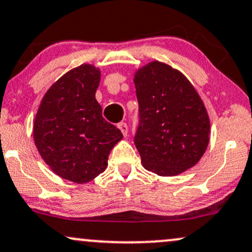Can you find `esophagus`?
<instances>
[{"instance_id": "34e87169", "label": "esophagus", "mask_w": 252, "mask_h": 252, "mask_svg": "<svg viewBox=\"0 0 252 252\" xmlns=\"http://www.w3.org/2000/svg\"><path fill=\"white\" fill-rule=\"evenodd\" d=\"M118 128L120 129L124 136H127V133H128V127H127L126 123H120L119 125H118Z\"/></svg>"}]
</instances>
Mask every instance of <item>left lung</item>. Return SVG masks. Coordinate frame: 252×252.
<instances>
[{
    "instance_id": "8db88e82",
    "label": "left lung",
    "mask_w": 252,
    "mask_h": 252,
    "mask_svg": "<svg viewBox=\"0 0 252 252\" xmlns=\"http://www.w3.org/2000/svg\"><path fill=\"white\" fill-rule=\"evenodd\" d=\"M140 126L134 138L145 169L175 176L196 164L208 145L210 120L194 85L159 61L134 73Z\"/></svg>"
}]
</instances>
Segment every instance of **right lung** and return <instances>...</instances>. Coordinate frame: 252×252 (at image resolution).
<instances>
[{"instance_id": "add662e5", "label": "right lung", "mask_w": 252, "mask_h": 252, "mask_svg": "<svg viewBox=\"0 0 252 252\" xmlns=\"http://www.w3.org/2000/svg\"><path fill=\"white\" fill-rule=\"evenodd\" d=\"M99 83L100 70L92 64L67 71L45 92L33 121L42 159L56 175L74 183L104 172L112 148L123 139L101 116L95 99Z\"/></svg>"}]
</instances>
